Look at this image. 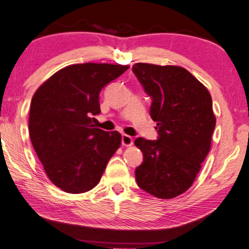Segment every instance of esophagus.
<instances>
[{
  "label": "esophagus",
  "instance_id": "esophagus-1",
  "mask_svg": "<svg viewBox=\"0 0 249 249\" xmlns=\"http://www.w3.org/2000/svg\"><path fill=\"white\" fill-rule=\"evenodd\" d=\"M122 146H125V147H129V146L132 145V137L128 135H122Z\"/></svg>",
  "mask_w": 249,
  "mask_h": 249
}]
</instances>
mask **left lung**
<instances>
[{
	"label": "left lung",
	"instance_id": "1",
	"mask_svg": "<svg viewBox=\"0 0 249 249\" xmlns=\"http://www.w3.org/2000/svg\"><path fill=\"white\" fill-rule=\"evenodd\" d=\"M132 72L152 98L159 132L158 141H135L144 155L136 181L158 198H175L192 187L210 152L216 122L212 97L185 68L136 63Z\"/></svg>",
	"mask_w": 249,
	"mask_h": 249
}]
</instances>
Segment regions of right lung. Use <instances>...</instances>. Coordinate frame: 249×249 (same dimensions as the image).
<instances>
[{"mask_svg": "<svg viewBox=\"0 0 249 249\" xmlns=\"http://www.w3.org/2000/svg\"><path fill=\"white\" fill-rule=\"evenodd\" d=\"M129 66L71 64L51 76L34 94L29 136L46 176L70 194L86 193L100 182L108 160L121 145L118 131L95 128L100 91Z\"/></svg>", "mask_w": 249, "mask_h": 249, "instance_id": "add662e5", "label": "right lung"}]
</instances>
